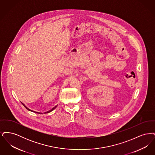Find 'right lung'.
I'll return each instance as SVG.
<instances>
[{"mask_svg": "<svg viewBox=\"0 0 155 155\" xmlns=\"http://www.w3.org/2000/svg\"><path fill=\"white\" fill-rule=\"evenodd\" d=\"M22 104H23V106L28 110L31 111H32V112H34V113H38V114H43V113H45V114H46V113H50V112H51L53 110H54L56 107H57V106H58V105H56V106H54V107H53L51 110H50L48 111H46V112H45V113H40V112H37V111H35L32 110H31L29 108H28L24 103H22Z\"/></svg>", "mask_w": 155, "mask_h": 155, "instance_id": "obj_1", "label": "right lung"}]
</instances>
